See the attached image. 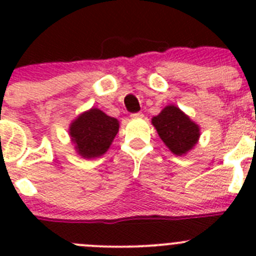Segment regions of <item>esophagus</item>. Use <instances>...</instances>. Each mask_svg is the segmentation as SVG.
I'll use <instances>...</instances> for the list:
<instances>
[{"mask_svg":"<svg viewBox=\"0 0 256 256\" xmlns=\"http://www.w3.org/2000/svg\"><path fill=\"white\" fill-rule=\"evenodd\" d=\"M130 116H132V118H142V116H144V114H142V112H133V114H130Z\"/></svg>","mask_w":256,"mask_h":256,"instance_id":"34e87169","label":"esophagus"}]
</instances>
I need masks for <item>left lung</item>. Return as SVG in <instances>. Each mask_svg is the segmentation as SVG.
I'll return each instance as SVG.
<instances>
[{"instance_id":"8db88e82","label":"left lung","mask_w":256,"mask_h":256,"mask_svg":"<svg viewBox=\"0 0 256 256\" xmlns=\"http://www.w3.org/2000/svg\"><path fill=\"white\" fill-rule=\"evenodd\" d=\"M152 124L162 142L176 155L191 150L200 136L198 124L173 105L166 106L158 116H154Z\"/></svg>"}]
</instances>
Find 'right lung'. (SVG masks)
I'll list each match as a JSON object with an SVG mask.
<instances>
[{
	"instance_id": "obj_1",
	"label": "right lung",
	"mask_w": 256,
	"mask_h": 256,
	"mask_svg": "<svg viewBox=\"0 0 256 256\" xmlns=\"http://www.w3.org/2000/svg\"><path fill=\"white\" fill-rule=\"evenodd\" d=\"M119 123L98 108H91L70 126V137L76 144L79 155L91 159L101 156L115 138Z\"/></svg>"
}]
</instances>
